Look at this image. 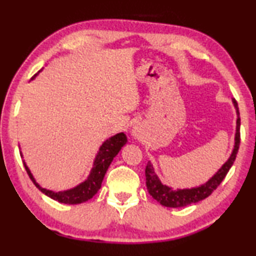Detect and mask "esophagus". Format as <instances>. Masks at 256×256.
<instances>
[{"label": "esophagus", "instance_id": "esophagus-1", "mask_svg": "<svg viewBox=\"0 0 256 256\" xmlns=\"http://www.w3.org/2000/svg\"><path fill=\"white\" fill-rule=\"evenodd\" d=\"M132 135H135V136L138 135V128L132 129Z\"/></svg>", "mask_w": 256, "mask_h": 256}]
</instances>
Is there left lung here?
Masks as SVG:
<instances>
[{
	"label": "left lung",
	"instance_id": "obj_1",
	"mask_svg": "<svg viewBox=\"0 0 256 256\" xmlns=\"http://www.w3.org/2000/svg\"><path fill=\"white\" fill-rule=\"evenodd\" d=\"M234 107L236 108L238 120H236V144H234V149L232 152V155L228 158V160L220 168L214 176H213L208 182L205 184L200 185L198 188H183V190H174L166 185L162 184V182L158 180L156 176L155 171H154L152 164L148 162L146 166V188H148L150 196H152L154 199H156L160 204L166 208H184L194 202H198L202 200V199L208 198L216 188L219 186L220 183L226 177L227 172H228L230 166H233L234 160H236L238 150H239L240 146V118H239V110H238V104L236 100H233Z\"/></svg>",
	"mask_w": 256,
	"mask_h": 256
}]
</instances>
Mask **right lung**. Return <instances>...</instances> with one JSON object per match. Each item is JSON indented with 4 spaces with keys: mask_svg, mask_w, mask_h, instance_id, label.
Returning <instances> with one entry per match:
<instances>
[{
    "mask_svg": "<svg viewBox=\"0 0 256 256\" xmlns=\"http://www.w3.org/2000/svg\"><path fill=\"white\" fill-rule=\"evenodd\" d=\"M36 76L37 74H34L32 76V79ZM126 142H127V136H126L124 132L112 136L110 140L104 142V144L100 146L99 152H98V155L96 157V160H94L93 169L90 170L88 178H87L84 183L79 184L78 186L73 188L71 190L54 192L40 188L38 183H36V180H34V176L31 174L29 168L26 166V163H24V166H26V172L29 174L30 180H32V183L36 185V188H40L44 194H46L48 197L54 199V200H57L59 202H62V204H80V202L88 200V199L92 198L93 196L99 191L108 166H110L112 160H113L114 157L118 155V152H120L122 146L126 144Z\"/></svg>",
    "mask_w": 256,
    "mask_h": 256,
    "instance_id": "1",
    "label": "right lung"
}]
</instances>
